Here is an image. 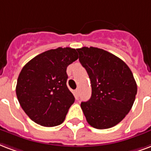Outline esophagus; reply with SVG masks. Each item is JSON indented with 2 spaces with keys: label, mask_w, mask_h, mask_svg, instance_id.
<instances>
[{
  "label": "esophagus",
  "mask_w": 151,
  "mask_h": 151,
  "mask_svg": "<svg viewBox=\"0 0 151 151\" xmlns=\"http://www.w3.org/2000/svg\"><path fill=\"white\" fill-rule=\"evenodd\" d=\"M75 93L77 95V96H79V93H80V91H79V88H77L75 90Z\"/></svg>",
  "instance_id": "1"
}]
</instances>
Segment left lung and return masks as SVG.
<instances>
[{
  "label": "left lung",
  "instance_id": "8db88e82",
  "mask_svg": "<svg viewBox=\"0 0 151 151\" xmlns=\"http://www.w3.org/2000/svg\"><path fill=\"white\" fill-rule=\"evenodd\" d=\"M79 61L87 71L92 96L81 108L89 125L107 129L123 120L132 109L137 85L130 68L119 58L103 49H77Z\"/></svg>",
  "mask_w": 151,
  "mask_h": 151
}]
</instances>
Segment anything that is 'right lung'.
Instances as JSON below:
<instances>
[{"instance_id":"add662e5","label":"right lung","mask_w":151,"mask_h":151,"mask_svg":"<svg viewBox=\"0 0 151 151\" xmlns=\"http://www.w3.org/2000/svg\"><path fill=\"white\" fill-rule=\"evenodd\" d=\"M70 47L51 49L33 58L19 73L17 99L35 123L43 127L58 126L65 120L75 98L66 86V68L78 58Z\"/></svg>"}]
</instances>
